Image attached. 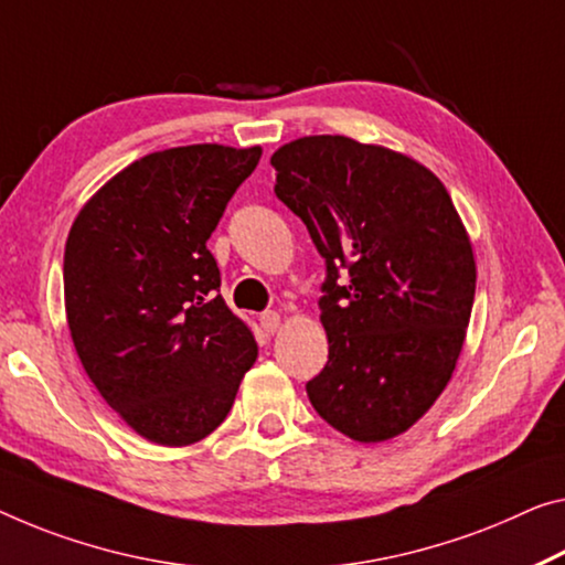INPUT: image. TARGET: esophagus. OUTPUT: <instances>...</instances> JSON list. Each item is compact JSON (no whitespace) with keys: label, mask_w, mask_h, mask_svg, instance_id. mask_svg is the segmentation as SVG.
<instances>
[{"label":"esophagus","mask_w":565,"mask_h":565,"mask_svg":"<svg viewBox=\"0 0 565 565\" xmlns=\"http://www.w3.org/2000/svg\"><path fill=\"white\" fill-rule=\"evenodd\" d=\"M259 326H263L265 333H277L280 331V316L275 310H267L259 316Z\"/></svg>","instance_id":"1"}]
</instances>
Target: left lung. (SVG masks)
Returning a JSON list of instances; mask_svg holds the SVG:
<instances>
[{
  "mask_svg": "<svg viewBox=\"0 0 565 565\" xmlns=\"http://www.w3.org/2000/svg\"><path fill=\"white\" fill-rule=\"evenodd\" d=\"M275 194L326 259L328 363L306 392L355 441L398 437L452 379L475 300L472 242L434 173L349 136L273 153Z\"/></svg>",
  "mask_w": 565,
  "mask_h": 565,
  "instance_id": "obj_1",
  "label": "left lung"
}]
</instances>
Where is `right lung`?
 I'll list each match as a JSON object with an SVG mask.
<instances>
[{
  "label": "right lung",
  "mask_w": 565,
  "mask_h": 565,
  "mask_svg": "<svg viewBox=\"0 0 565 565\" xmlns=\"http://www.w3.org/2000/svg\"><path fill=\"white\" fill-rule=\"evenodd\" d=\"M263 149L179 146L118 171L65 242V312L85 373L143 439L186 447L227 414L257 343L206 239Z\"/></svg>",
  "instance_id": "obj_1"
}]
</instances>
